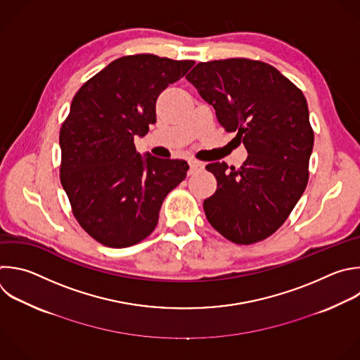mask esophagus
<instances>
[{
  "label": "esophagus",
  "mask_w": 360,
  "mask_h": 360,
  "mask_svg": "<svg viewBox=\"0 0 360 360\" xmlns=\"http://www.w3.org/2000/svg\"><path fill=\"white\" fill-rule=\"evenodd\" d=\"M188 164H189V175H192V174H195L196 171H200V169L203 168V162L196 161V160H189Z\"/></svg>",
  "instance_id": "obj_1"
}]
</instances>
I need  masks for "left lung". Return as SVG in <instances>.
<instances>
[{"label":"left lung","instance_id":"8db88e82","mask_svg":"<svg viewBox=\"0 0 360 360\" xmlns=\"http://www.w3.org/2000/svg\"><path fill=\"white\" fill-rule=\"evenodd\" d=\"M186 79L249 154L238 169L206 165L217 188L203 202L205 214L236 245L264 240L287 220L308 184L314 131L307 100L274 66L245 58L200 62Z\"/></svg>","mask_w":360,"mask_h":360}]
</instances>
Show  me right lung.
Instances as JSON below:
<instances>
[{
  "instance_id": "1",
  "label": "right lung",
  "mask_w": 360,
  "mask_h": 360,
  "mask_svg": "<svg viewBox=\"0 0 360 360\" xmlns=\"http://www.w3.org/2000/svg\"><path fill=\"white\" fill-rule=\"evenodd\" d=\"M193 65L151 53L123 56L75 94L59 134L60 182L96 242L122 249L144 240L165 196L186 178V161L143 158L134 137L148 133L158 96Z\"/></svg>"
}]
</instances>
